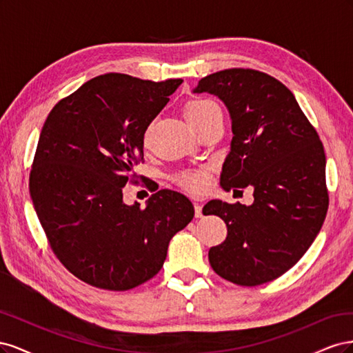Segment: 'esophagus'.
Listing matches in <instances>:
<instances>
[{
  "label": "esophagus",
  "instance_id": "1",
  "mask_svg": "<svg viewBox=\"0 0 353 353\" xmlns=\"http://www.w3.org/2000/svg\"><path fill=\"white\" fill-rule=\"evenodd\" d=\"M194 210H196V218H201L203 216V206H201V203H199V201H194Z\"/></svg>",
  "mask_w": 353,
  "mask_h": 353
}]
</instances>
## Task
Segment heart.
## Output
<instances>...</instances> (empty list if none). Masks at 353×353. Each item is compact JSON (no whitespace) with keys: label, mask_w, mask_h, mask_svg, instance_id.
<instances>
[{"label":"heart","mask_w":353,"mask_h":353,"mask_svg":"<svg viewBox=\"0 0 353 353\" xmlns=\"http://www.w3.org/2000/svg\"><path fill=\"white\" fill-rule=\"evenodd\" d=\"M216 110L219 108L210 100H191L184 105V117L191 126L197 128ZM179 183L191 191H200L208 184V175L203 170L185 172L179 176Z\"/></svg>","instance_id":"heart-1"}]
</instances>
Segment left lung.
I'll use <instances>...</instances> for the list:
<instances>
[{"label":"left lung","instance_id":"left-lung-1","mask_svg":"<svg viewBox=\"0 0 353 353\" xmlns=\"http://www.w3.org/2000/svg\"><path fill=\"white\" fill-rule=\"evenodd\" d=\"M193 92L225 104L232 140L221 187L253 188L249 206L210 200L205 215L227 223L228 236L209 250L213 271L239 285L279 279L311 248L327 209L325 153L292 91L270 74L227 69L201 78Z\"/></svg>","mask_w":353,"mask_h":353}]
</instances>
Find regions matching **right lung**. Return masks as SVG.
Here are the masks:
<instances>
[{
    "mask_svg": "<svg viewBox=\"0 0 353 353\" xmlns=\"http://www.w3.org/2000/svg\"><path fill=\"white\" fill-rule=\"evenodd\" d=\"M183 79L105 73L54 105L42 126L29 191L52 252L79 280L130 290L160 271L170 239L194 216L184 194L154 193L145 208L122 190L144 157V134Z\"/></svg>",
    "mask_w": 353,
    "mask_h": 353,
    "instance_id": "add662e5",
    "label": "right lung"
}]
</instances>
